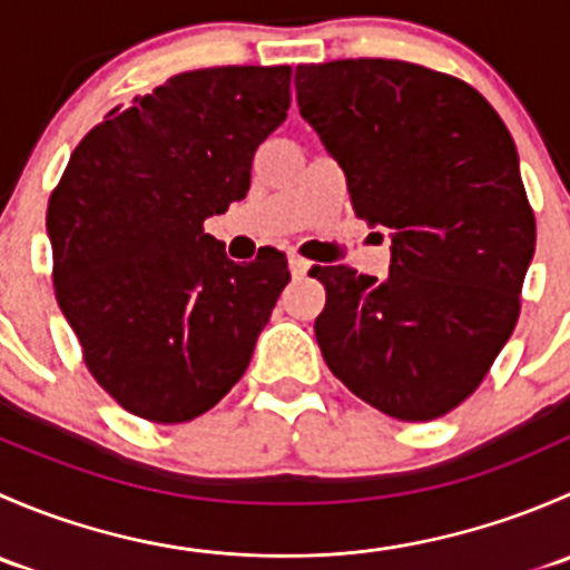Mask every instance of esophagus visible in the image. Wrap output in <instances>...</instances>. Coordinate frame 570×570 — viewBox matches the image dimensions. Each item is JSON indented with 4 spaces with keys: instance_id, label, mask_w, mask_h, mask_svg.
I'll use <instances>...</instances> for the list:
<instances>
[{
    "instance_id": "esophagus-1",
    "label": "esophagus",
    "mask_w": 570,
    "mask_h": 570,
    "mask_svg": "<svg viewBox=\"0 0 570 570\" xmlns=\"http://www.w3.org/2000/svg\"><path fill=\"white\" fill-rule=\"evenodd\" d=\"M289 269H292V275H295V278H303V275H306L308 269H312V262H306V258H303V256L292 253V256H289Z\"/></svg>"
}]
</instances>
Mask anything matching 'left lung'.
Here are the masks:
<instances>
[{
	"mask_svg": "<svg viewBox=\"0 0 570 570\" xmlns=\"http://www.w3.org/2000/svg\"><path fill=\"white\" fill-rule=\"evenodd\" d=\"M297 107L347 176L355 215L389 228L383 281L314 267L322 358L400 422L444 416L513 333L534 215L508 126L471 85L402 60L297 66Z\"/></svg>",
	"mask_w": 570,
	"mask_h": 570,
	"instance_id": "1",
	"label": "left lung"
}]
</instances>
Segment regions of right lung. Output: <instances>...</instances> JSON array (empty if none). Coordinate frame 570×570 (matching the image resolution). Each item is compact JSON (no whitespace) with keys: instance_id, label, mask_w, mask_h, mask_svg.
<instances>
[{"instance_id":"add662e5","label":"right lung","mask_w":570,"mask_h":570,"mask_svg":"<svg viewBox=\"0 0 570 570\" xmlns=\"http://www.w3.org/2000/svg\"><path fill=\"white\" fill-rule=\"evenodd\" d=\"M289 79V66L170 77L94 126L51 193L57 303L99 386L135 416L178 424L215 407L289 284L281 250L237 264L204 234L248 195Z\"/></svg>"}]
</instances>
